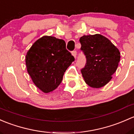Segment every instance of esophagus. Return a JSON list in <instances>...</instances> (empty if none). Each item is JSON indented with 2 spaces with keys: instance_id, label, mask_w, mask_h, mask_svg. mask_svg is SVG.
Segmentation results:
<instances>
[{
  "instance_id": "esophagus-1",
  "label": "esophagus",
  "mask_w": 134,
  "mask_h": 134,
  "mask_svg": "<svg viewBox=\"0 0 134 134\" xmlns=\"http://www.w3.org/2000/svg\"><path fill=\"white\" fill-rule=\"evenodd\" d=\"M71 54H72V55L74 56L75 59L76 58V57H77V52H76V51H74V52H72V53H71Z\"/></svg>"
}]
</instances>
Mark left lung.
<instances>
[{"instance_id": "obj_1", "label": "left lung", "mask_w": 134, "mask_h": 134, "mask_svg": "<svg viewBox=\"0 0 134 134\" xmlns=\"http://www.w3.org/2000/svg\"><path fill=\"white\" fill-rule=\"evenodd\" d=\"M79 41L86 57V66L81 70L85 82L93 88L103 87L118 69L121 59L119 50L100 34L83 35Z\"/></svg>"}]
</instances>
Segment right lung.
I'll return each instance as SVG.
<instances>
[{"instance_id": "right-lung-1", "label": "right lung", "mask_w": 134, "mask_h": 134, "mask_svg": "<svg viewBox=\"0 0 134 134\" xmlns=\"http://www.w3.org/2000/svg\"><path fill=\"white\" fill-rule=\"evenodd\" d=\"M27 71L34 85L44 93L55 90L74 57L64 40L52 36L37 40L26 55Z\"/></svg>"}]
</instances>
